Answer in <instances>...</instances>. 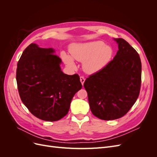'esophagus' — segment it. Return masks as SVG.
Segmentation results:
<instances>
[{"label": "esophagus", "instance_id": "1", "mask_svg": "<svg viewBox=\"0 0 157 157\" xmlns=\"http://www.w3.org/2000/svg\"><path fill=\"white\" fill-rule=\"evenodd\" d=\"M80 82H81L82 85L83 86V84H84V81H85V78H84L83 77H80Z\"/></svg>", "mask_w": 157, "mask_h": 157}]
</instances>
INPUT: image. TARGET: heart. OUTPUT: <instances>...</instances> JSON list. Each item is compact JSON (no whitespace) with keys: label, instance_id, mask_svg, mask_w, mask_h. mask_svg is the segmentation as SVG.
I'll use <instances>...</instances> for the list:
<instances>
[{"label":"heart","instance_id":"1","mask_svg":"<svg viewBox=\"0 0 157 157\" xmlns=\"http://www.w3.org/2000/svg\"><path fill=\"white\" fill-rule=\"evenodd\" d=\"M69 51L74 59L83 62L82 69L88 74L96 73L105 67L111 61L113 54L111 46L99 40L72 44ZM61 57L69 67L76 69L72 57L65 52L61 53Z\"/></svg>","mask_w":157,"mask_h":157}]
</instances>
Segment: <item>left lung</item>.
I'll return each instance as SVG.
<instances>
[{"label":"left lung","instance_id":"8db88e82","mask_svg":"<svg viewBox=\"0 0 157 157\" xmlns=\"http://www.w3.org/2000/svg\"><path fill=\"white\" fill-rule=\"evenodd\" d=\"M118 50L112 61L84 83L90 110L105 121L115 120L128 113L139 96L141 63L139 54L123 39H114Z\"/></svg>","mask_w":157,"mask_h":157}]
</instances>
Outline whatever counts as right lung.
Here are the masks:
<instances>
[{
    "label": "right lung",
    "mask_w": 157,
    "mask_h": 157,
    "mask_svg": "<svg viewBox=\"0 0 157 157\" xmlns=\"http://www.w3.org/2000/svg\"><path fill=\"white\" fill-rule=\"evenodd\" d=\"M55 50L31 44L17 63L16 81L23 104L42 121H57L67 115L71 100L82 88L77 74L61 71Z\"/></svg>",
    "instance_id": "add662e5"
}]
</instances>
